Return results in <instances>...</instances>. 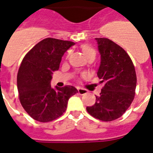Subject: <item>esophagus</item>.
I'll return each instance as SVG.
<instances>
[{
  "label": "esophagus",
  "mask_w": 153,
  "mask_h": 153,
  "mask_svg": "<svg viewBox=\"0 0 153 153\" xmlns=\"http://www.w3.org/2000/svg\"><path fill=\"white\" fill-rule=\"evenodd\" d=\"M77 89H78V93H79L80 95H84V94H85L87 93V91H86L85 89H82V88L77 87Z\"/></svg>",
  "instance_id": "1"
}]
</instances>
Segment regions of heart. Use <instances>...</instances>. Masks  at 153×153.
<instances>
[{
  "mask_svg": "<svg viewBox=\"0 0 153 153\" xmlns=\"http://www.w3.org/2000/svg\"><path fill=\"white\" fill-rule=\"evenodd\" d=\"M81 50L82 52L83 55L85 56V58L90 56H95V50L91 46L87 45H83L81 46Z\"/></svg>",
  "mask_w": 153,
  "mask_h": 153,
  "instance_id": "1",
  "label": "heart"
}]
</instances>
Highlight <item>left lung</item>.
<instances>
[{
	"mask_svg": "<svg viewBox=\"0 0 153 153\" xmlns=\"http://www.w3.org/2000/svg\"><path fill=\"white\" fill-rule=\"evenodd\" d=\"M100 54L97 71L105 85L93 106L86 110L93 117L110 122L121 117L134 100L137 85L135 68L123 48L108 38H97Z\"/></svg>",
	"mask_w": 153,
	"mask_h": 153,
	"instance_id": "8db88e82",
	"label": "left lung"
}]
</instances>
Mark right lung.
<instances>
[{
    "label": "right lung",
    "mask_w": 153,
    "mask_h": 153,
    "mask_svg": "<svg viewBox=\"0 0 153 153\" xmlns=\"http://www.w3.org/2000/svg\"><path fill=\"white\" fill-rule=\"evenodd\" d=\"M74 42L48 38L27 53L17 74L19 97L24 110L42 123L56 120L67 109L69 98L78 90L72 85L51 87L53 71L59 68L62 56Z\"/></svg>",
    "instance_id": "right-lung-1"
}]
</instances>
